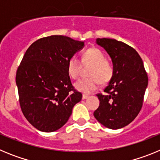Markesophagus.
I'll list each match as a JSON object with an SVG mask.
<instances>
[{"instance_id":"esophagus-1","label":"esophagus","mask_w":160,"mask_h":160,"mask_svg":"<svg viewBox=\"0 0 160 160\" xmlns=\"http://www.w3.org/2000/svg\"><path fill=\"white\" fill-rule=\"evenodd\" d=\"M89 98V95H87V94H82V99H87V98Z\"/></svg>"}]
</instances>
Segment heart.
Listing matches in <instances>:
<instances>
[{
  "label": "heart",
  "mask_w": 160,
  "mask_h": 160,
  "mask_svg": "<svg viewBox=\"0 0 160 160\" xmlns=\"http://www.w3.org/2000/svg\"><path fill=\"white\" fill-rule=\"evenodd\" d=\"M83 63L94 65L90 71L91 78L80 79L76 82L74 87L81 92L90 94L99 87L100 82L106 83L113 75V68L111 65L106 61L102 52L97 48H90L85 51L82 55ZM81 70V62L76 57H71L67 62V71L69 75L73 79L79 76Z\"/></svg>",
  "instance_id": "1"
}]
</instances>
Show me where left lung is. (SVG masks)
I'll list each match as a JSON object with an SVG mask.
<instances>
[{
    "label": "left lung",
    "mask_w": 160,
    "mask_h": 160,
    "mask_svg": "<svg viewBox=\"0 0 160 160\" xmlns=\"http://www.w3.org/2000/svg\"><path fill=\"white\" fill-rule=\"evenodd\" d=\"M113 64V75L104 92L97 94L99 107L94 112L104 127L116 130L131 123L140 111L148 78L143 62L135 49L111 38H98Z\"/></svg>",
    "instance_id": "left-lung-1"
}]
</instances>
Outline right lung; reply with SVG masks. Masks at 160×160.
Segmentation results:
<instances>
[{
	"instance_id": "right-lung-1",
	"label": "right lung",
	"mask_w": 160,
	"mask_h": 160,
	"mask_svg": "<svg viewBox=\"0 0 160 160\" xmlns=\"http://www.w3.org/2000/svg\"><path fill=\"white\" fill-rule=\"evenodd\" d=\"M84 46V42L53 35L38 39L25 52L16 74L20 106L39 131L60 129L82 100V94L72 86L67 62Z\"/></svg>"
}]
</instances>
